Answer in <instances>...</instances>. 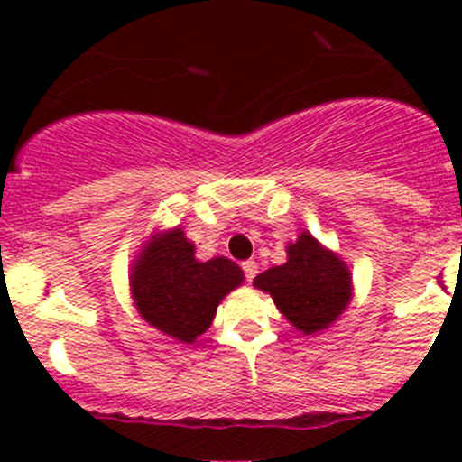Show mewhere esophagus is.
<instances>
[{"label": "esophagus", "mask_w": 462, "mask_h": 462, "mask_svg": "<svg viewBox=\"0 0 462 462\" xmlns=\"http://www.w3.org/2000/svg\"><path fill=\"white\" fill-rule=\"evenodd\" d=\"M241 268H244V273H245V279H254V274L259 273V265H257V261H253V259H248V261H244V263H241Z\"/></svg>", "instance_id": "obj_1"}]
</instances>
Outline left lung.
Masks as SVG:
<instances>
[{"instance_id":"obj_1","label":"left lung","mask_w":462,"mask_h":462,"mask_svg":"<svg viewBox=\"0 0 462 462\" xmlns=\"http://www.w3.org/2000/svg\"><path fill=\"white\" fill-rule=\"evenodd\" d=\"M286 263L257 274L254 288L268 292L279 313L300 333H324L351 304V270L337 253L306 230L286 245Z\"/></svg>"}]
</instances>
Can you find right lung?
<instances>
[{"label": "right lung", "instance_id": "obj_1", "mask_svg": "<svg viewBox=\"0 0 462 462\" xmlns=\"http://www.w3.org/2000/svg\"><path fill=\"white\" fill-rule=\"evenodd\" d=\"M183 227L153 232L129 270V291L138 315L180 344H194L212 324L223 297L244 283L235 261H199Z\"/></svg>", "mask_w": 462, "mask_h": 462}]
</instances>
